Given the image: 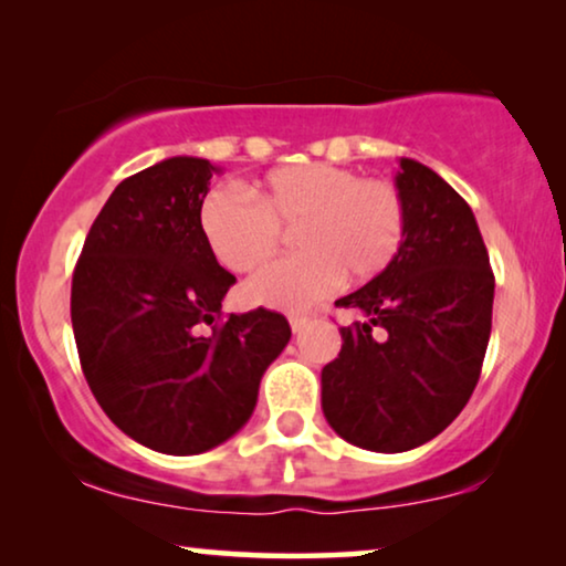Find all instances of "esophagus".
Instances as JSON below:
<instances>
[{
	"instance_id": "34e87169",
	"label": "esophagus",
	"mask_w": 566,
	"mask_h": 566,
	"mask_svg": "<svg viewBox=\"0 0 566 566\" xmlns=\"http://www.w3.org/2000/svg\"><path fill=\"white\" fill-rule=\"evenodd\" d=\"M308 324V316L304 314H291V329L293 332H301Z\"/></svg>"
}]
</instances>
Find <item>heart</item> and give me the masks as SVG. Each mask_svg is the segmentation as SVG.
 Segmentation results:
<instances>
[{
	"instance_id": "heart-1",
	"label": "heart",
	"mask_w": 566,
	"mask_h": 566,
	"mask_svg": "<svg viewBox=\"0 0 566 566\" xmlns=\"http://www.w3.org/2000/svg\"><path fill=\"white\" fill-rule=\"evenodd\" d=\"M250 192L216 188L200 206V229L221 265L252 273L296 227L298 254L252 277L247 296L262 306L306 308L345 275L363 283L381 275L401 250L407 206L399 188L353 169L298 161L268 172Z\"/></svg>"
}]
</instances>
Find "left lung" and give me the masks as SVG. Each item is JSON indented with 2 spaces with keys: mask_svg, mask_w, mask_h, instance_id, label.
<instances>
[{
  "mask_svg": "<svg viewBox=\"0 0 566 566\" xmlns=\"http://www.w3.org/2000/svg\"><path fill=\"white\" fill-rule=\"evenodd\" d=\"M407 234L389 268L337 306L366 322L339 327L322 368V409L347 443L401 453L451 424L474 391L492 332L494 273L467 200L401 159Z\"/></svg>",
  "mask_w": 566,
  "mask_h": 566,
  "instance_id": "1",
  "label": "left lung"
}]
</instances>
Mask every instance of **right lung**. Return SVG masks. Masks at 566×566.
I'll list each match as a JSON object with an SVG mask.
<instances>
[{"label":"right lung","mask_w":566,"mask_h":566,"mask_svg":"<svg viewBox=\"0 0 566 566\" xmlns=\"http://www.w3.org/2000/svg\"><path fill=\"white\" fill-rule=\"evenodd\" d=\"M219 172L172 157L123 180L72 277L80 363L103 412L151 451H211L250 420L260 378L291 339L268 308L229 314L237 277L216 262L200 206Z\"/></svg>","instance_id":"right-lung-1"}]
</instances>
